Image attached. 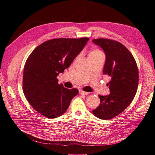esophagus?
<instances>
[{"mask_svg": "<svg viewBox=\"0 0 155 155\" xmlns=\"http://www.w3.org/2000/svg\"><path fill=\"white\" fill-rule=\"evenodd\" d=\"M79 94H83V95H87V94H88V92L84 91L81 90V89H80V90L79 91Z\"/></svg>", "mask_w": 155, "mask_h": 155, "instance_id": "1", "label": "esophagus"}]
</instances>
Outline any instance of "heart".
I'll return each mask as SVG.
<instances>
[{
  "instance_id": "obj_1",
  "label": "heart",
  "mask_w": 155,
  "mask_h": 155,
  "mask_svg": "<svg viewBox=\"0 0 155 155\" xmlns=\"http://www.w3.org/2000/svg\"><path fill=\"white\" fill-rule=\"evenodd\" d=\"M101 54H103V53L100 50L93 49L90 51V53H89L88 57H95V56H97V55H101Z\"/></svg>"
}]
</instances>
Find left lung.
<instances>
[{
  "label": "left lung",
  "instance_id": "left-lung-1",
  "mask_svg": "<svg viewBox=\"0 0 155 155\" xmlns=\"http://www.w3.org/2000/svg\"><path fill=\"white\" fill-rule=\"evenodd\" d=\"M104 50L106 61L104 74L109 77L108 96L99 95L100 104L92 112L101 120H110L127 107L137 93L138 69L133 55L120 42L109 39H93Z\"/></svg>",
  "mask_w": 155,
  "mask_h": 155
}]
</instances>
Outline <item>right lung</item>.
Listing matches in <instances>:
<instances>
[{
	"label": "right lung",
	"mask_w": 155,
	"mask_h": 155,
	"mask_svg": "<svg viewBox=\"0 0 155 155\" xmlns=\"http://www.w3.org/2000/svg\"><path fill=\"white\" fill-rule=\"evenodd\" d=\"M89 40L59 38L46 41L35 48L24 67L23 92L34 109L46 118H55L67 111L77 88L68 89L58 83L64 72Z\"/></svg>",
	"instance_id": "right-lung-1"
}]
</instances>
